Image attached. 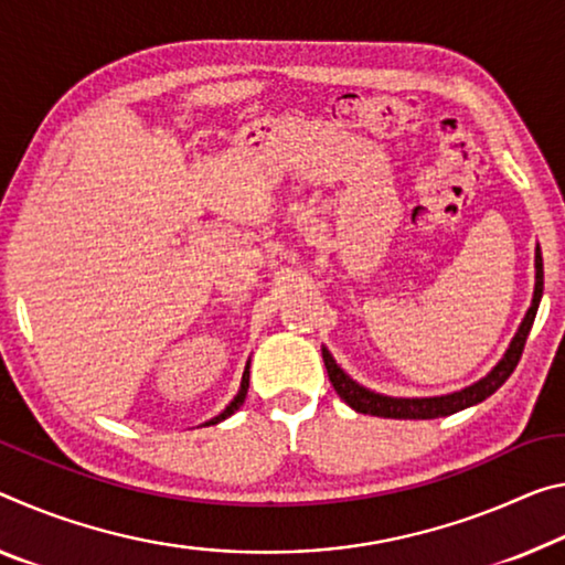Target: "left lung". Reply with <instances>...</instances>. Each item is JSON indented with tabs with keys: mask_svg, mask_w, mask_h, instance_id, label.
Here are the masks:
<instances>
[{
	"mask_svg": "<svg viewBox=\"0 0 565 565\" xmlns=\"http://www.w3.org/2000/svg\"><path fill=\"white\" fill-rule=\"evenodd\" d=\"M543 297V256H541V246H535V291H533V303L527 309L525 319L518 327L513 342H510L508 352L503 354L492 370L486 374V377L478 380L470 387H465L460 392H450V395H440V397H387L380 395V392H372L356 384L349 374L334 362V356L329 354L327 347H321V356H324V366L329 372V382L334 384L337 395L342 397L349 407L362 412V415H374V417H392V419H435V417H447L455 415L465 407L478 405V402L488 399L492 392L503 387V382L513 374V370L521 362L525 339L531 334L535 311H539V303Z\"/></svg>",
	"mask_w": 565,
	"mask_h": 565,
	"instance_id": "8db88e82",
	"label": "left lung"
}]
</instances>
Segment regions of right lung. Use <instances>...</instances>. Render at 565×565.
Returning a JSON list of instances; mask_svg holds the SVG:
<instances>
[{
    "mask_svg": "<svg viewBox=\"0 0 565 565\" xmlns=\"http://www.w3.org/2000/svg\"><path fill=\"white\" fill-rule=\"evenodd\" d=\"M246 392H248V364H246V370H244V377H241V390H238V395L231 399V405L221 412V415H216L213 419H209V423L205 425H216V423H221V419H226V417H231L234 415V412L244 405V399H246Z\"/></svg>",
    "mask_w": 565,
    "mask_h": 565,
    "instance_id": "add662e5",
    "label": "right lung"
}]
</instances>
